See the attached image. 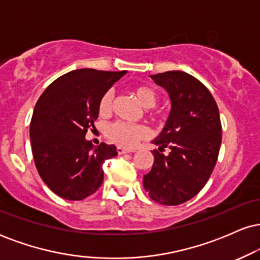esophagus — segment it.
I'll use <instances>...</instances> for the list:
<instances>
[{"instance_id": "esophagus-1", "label": "esophagus", "mask_w": 260, "mask_h": 260, "mask_svg": "<svg viewBox=\"0 0 260 260\" xmlns=\"http://www.w3.org/2000/svg\"><path fill=\"white\" fill-rule=\"evenodd\" d=\"M132 151H134V150H131V149H124V148H121V147H118L117 148V153L118 154H126V153H132Z\"/></svg>"}]
</instances>
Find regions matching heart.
<instances>
[{
    "label": "heart",
    "instance_id": "1",
    "mask_svg": "<svg viewBox=\"0 0 260 260\" xmlns=\"http://www.w3.org/2000/svg\"><path fill=\"white\" fill-rule=\"evenodd\" d=\"M133 94L142 106L150 109L155 106L157 101V95L153 88L148 85H137L133 88ZM113 94L111 90H107L101 96L99 101V111L101 115L110 112L112 105ZM106 136L115 144L123 148H132L137 142L147 136V129L139 124H131L126 122H113L106 128Z\"/></svg>",
    "mask_w": 260,
    "mask_h": 260
}]
</instances>
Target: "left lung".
Here are the masks:
<instances>
[{"label":"left lung","mask_w":260,"mask_h":260,"mask_svg":"<svg viewBox=\"0 0 260 260\" xmlns=\"http://www.w3.org/2000/svg\"><path fill=\"white\" fill-rule=\"evenodd\" d=\"M168 91L171 111L161 133L153 140L154 164L144 175L149 197L164 205L189 201L205 186L221 145V122L213 95L193 76L169 71L150 76ZM165 147L169 155L159 153Z\"/></svg>","instance_id":"obj_1"}]
</instances>
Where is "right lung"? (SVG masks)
<instances>
[{
	"mask_svg": "<svg viewBox=\"0 0 260 260\" xmlns=\"http://www.w3.org/2000/svg\"><path fill=\"white\" fill-rule=\"evenodd\" d=\"M126 74L82 68L68 72L45 89L30 122L32 156L46 186L67 201H82L104 181L105 160L115 145L94 147L85 139L99 116V101Z\"/></svg>",
	"mask_w": 260,
	"mask_h": 260,
	"instance_id": "right-lung-1",
	"label": "right lung"
}]
</instances>
